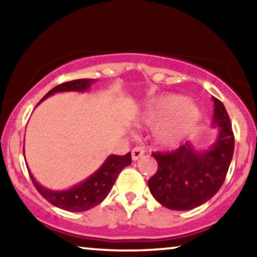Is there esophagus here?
Segmentation results:
<instances>
[{
    "label": "esophagus",
    "instance_id": "1",
    "mask_svg": "<svg viewBox=\"0 0 257 257\" xmlns=\"http://www.w3.org/2000/svg\"><path fill=\"white\" fill-rule=\"evenodd\" d=\"M144 153H145V150H144L143 147H135V149L132 150V160L137 161L139 158H142L144 156Z\"/></svg>",
    "mask_w": 257,
    "mask_h": 257
}]
</instances>
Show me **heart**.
Returning <instances> with one entry per match:
<instances>
[{"label": "heart", "mask_w": 257, "mask_h": 257, "mask_svg": "<svg viewBox=\"0 0 257 257\" xmlns=\"http://www.w3.org/2000/svg\"><path fill=\"white\" fill-rule=\"evenodd\" d=\"M140 120L153 124V138L161 146L177 145L200 120L198 106L179 94L168 93L150 101L142 111Z\"/></svg>", "instance_id": "heart-1"}]
</instances>
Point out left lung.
Listing matches in <instances>:
<instances>
[{"label":"left lung","mask_w":257,"mask_h":257,"mask_svg":"<svg viewBox=\"0 0 257 257\" xmlns=\"http://www.w3.org/2000/svg\"><path fill=\"white\" fill-rule=\"evenodd\" d=\"M213 127L216 139L208 150L187 142L168 153H152L158 171L149 180L151 194L164 207L188 210L201 206L219 192L233 159L234 135L223 104L215 97Z\"/></svg>","instance_id":"1"}]
</instances>
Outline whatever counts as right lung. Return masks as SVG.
<instances>
[{
  "instance_id": "1",
  "label": "right lung",
  "mask_w": 257,
  "mask_h": 257,
  "mask_svg": "<svg viewBox=\"0 0 257 257\" xmlns=\"http://www.w3.org/2000/svg\"><path fill=\"white\" fill-rule=\"evenodd\" d=\"M96 80L97 79H76L61 84L49 91L37 105H40L48 97L58 92H71V91L72 92H85ZM131 163L132 159L130 152L125 156L111 154L106 158L103 165L89 178L68 189H63V191L45 188L44 186L38 184L34 175L31 174L30 170L29 174L31 181L37 191L40 192V194L45 200H48L51 205L61 209L69 210V212H85V210L99 205L106 198L118 174L120 173L122 168L131 165Z\"/></svg>"
}]
</instances>
